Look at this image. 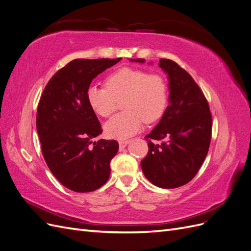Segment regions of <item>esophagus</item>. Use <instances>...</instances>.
<instances>
[{
  "label": "esophagus",
  "mask_w": 251,
  "mask_h": 251,
  "mask_svg": "<svg viewBox=\"0 0 251 251\" xmlns=\"http://www.w3.org/2000/svg\"><path fill=\"white\" fill-rule=\"evenodd\" d=\"M128 142H130V140H127V139H120V140L118 141L120 150H123L124 148H126V147L127 146V144H128Z\"/></svg>",
  "instance_id": "esophagus-1"
}]
</instances>
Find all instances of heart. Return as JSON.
I'll use <instances>...</instances> for the list:
<instances>
[{
    "mask_svg": "<svg viewBox=\"0 0 251 251\" xmlns=\"http://www.w3.org/2000/svg\"><path fill=\"white\" fill-rule=\"evenodd\" d=\"M121 100L125 112L104 125V133L111 138L131 137L143 121L153 124L160 118L169 101L168 83L160 74L123 67L108 75L105 87L91 85L87 90L91 109L104 118L112 115Z\"/></svg>",
    "mask_w": 251,
    "mask_h": 251,
    "instance_id": "obj_1",
    "label": "heart"
}]
</instances>
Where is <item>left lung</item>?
<instances>
[{
    "instance_id": "obj_1",
    "label": "left lung",
    "mask_w": 251,
    "mask_h": 251,
    "mask_svg": "<svg viewBox=\"0 0 251 251\" xmlns=\"http://www.w3.org/2000/svg\"><path fill=\"white\" fill-rule=\"evenodd\" d=\"M144 63V58L131 59ZM159 67L168 73L170 104L161 120L148 134L149 151L140 165L144 176L161 188L188 183L208 153L212 119L202 90L183 68L161 58ZM154 140L162 142L153 143Z\"/></svg>"
}]
</instances>
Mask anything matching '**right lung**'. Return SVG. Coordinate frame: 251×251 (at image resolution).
Returning <instances> with one entry per match:
<instances>
[{"mask_svg":"<svg viewBox=\"0 0 251 251\" xmlns=\"http://www.w3.org/2000/svg\"><path fill=\"white\" fill-rule=\"evenodd\" d=\"M120 59H74L53 75L41 96L36 131L43 156L54 177L73 192H93L110 177V162L119 146L116 140L93 141L102 130L87 90Z\"/></svg>","mask_w":251,"mask_h":251,"instance_id":"add662e5","label":"right lung"}]
</instances>
